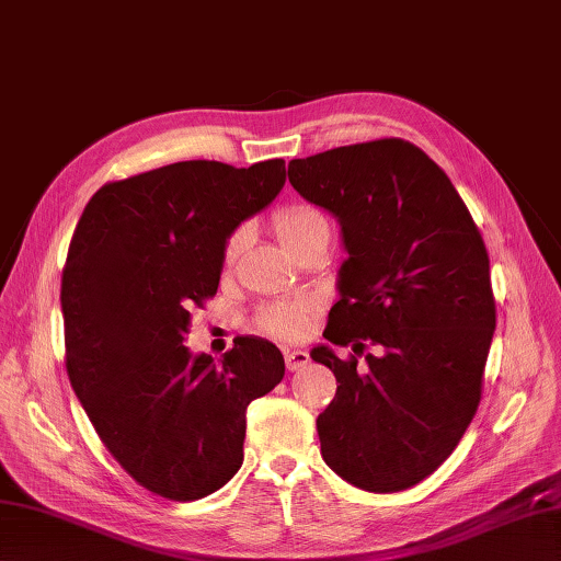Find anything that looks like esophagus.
Returning a JSON list of instances; mask_svg holds the SVG:
<instances>
[{"label": "esophagus", "instance_id": "34e87169", "mask_svg": "<svg viewBox=\"0 0 561 561\" xmlns=\"http://www.w3.org/2000/svg\"><path fill=\"white\" fill-rule=\"evenodd\" d=\"M284 362H287L289 371H299V368H304L308 362H311V356H308V352H301V350H287V352H284Z\"/></svg>", "mask_w": 561, "mask_h": 561}]
</instances>
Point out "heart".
I'll list each match as a JSON object with an SVG mask.
<instances>
[{"label":"heart","mask_w":561,"mask_h":561,"mask_svg":"<svg viewBox=\"0 0 561 561\" xmlns=\"http://www.w3.org/2000/svg\"><path fill=\"white\" fill-rule=\"evenodd\" d=\"M272 224H274V231L279 236V241L289 250L299 245L306 236L323 229L330 231V221L323 214V209H318L316 205H308V202H291V205L282 207L277 214H274ZM243 243H245L243 229H236L229 233V238H226L224 250H221V260L226 267H231L238 260V255H241ZM308 320H311V304L304 299H282L262 308L255 323H257V330L265 332V335H272L277 340H299L304 337Z\"/></svg>","instance_id":"heart-1"}]
</instances>
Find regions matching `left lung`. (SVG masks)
Segmentation results:
<instances>
[{"mask_svg": "<svg viewBox=\"0 0 561 561\" xmlns=\"http://www.w3.org/2000/svg\"><path fill=\"white\" fill-rule=\"evenodd\" d=\"M289 183L335 214L350 253L323 337L352 354L311 352L340 383L320 453L359 490L402 492L456 450L482 400L496 328L482 233L450 178L398 137L294 159Z\"/></svg>", "mask_w": 561, "mask_h": 561, "instance_id": "obj_1", "label": "left lung"}]
</instances>
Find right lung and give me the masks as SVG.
Returning <instances> with one entry per match:
<instances>
[{"label":"right lung","mask_w":561,"mask_h":561,"mask_svg":"<svg viewBox=\"0 0 561 561\" xmlns=\"http://www.w3.org/2000/svg\"><path fill=\"white\" fill-rule=\"evenodd\" d=\"M287 169L181 161L89 199L62 270L65 366L103 446L151 494L195 502L243 462L245 410L284 378L267 340L217 364L185 347L190 313L219 287L224 241L277 197Z\"/></svg>","instance_id":"obj_1"}]
</instances>
